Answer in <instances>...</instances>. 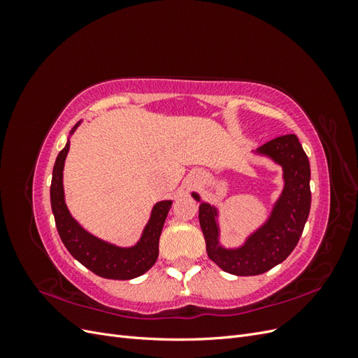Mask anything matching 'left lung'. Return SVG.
<instances>
[{"mask_svg": "<svg viewBox=\"0 0 358 358\" xmlns=\"http://www.w3.org/2000/svg\"><path fill=\"white\" fill-rule=\"evenodd\" d=\"M255 154L282 167L284 188L263 225L249 234L243 245L225 248L220 242L218 208L191 196L200 203L199 220L206 251L224 272L236 276L262 275L292 252L305 229L310 210V166L296 134H285L259 146Z\"/></svg>", "mask_w": 358, "mask_h": 358, "instance_id": "obj_1", "label": "left lung"}]
</instances>
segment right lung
Here are the masks:
<instances>
[{
  "instance_id": "obj_1",
  "label": "right lung",
  "mask_w": 358,
  "mask_h": 358,
  "mask_svg": "<svg viewBox=\"0 0 358 358\" xmlns=\"http://www.w3.org/2000/svg\"><path fill=\"white\" fill-rule=\"evenodd\" d=\"M79 121L73 127L70 136L80 125ZM70 149V140L67 145L58 154L55 166L52 171L50 183V204L52 212L55 216L57 230L62 243L66 245L69 252L78 259L80 264L91 272L106 279H133L152 267L158 258V243L159 236L164 227L167 213L171 208V200H162L154 204L150 212L149 221L145 225L143 233L136 245L122 248L113 243L106 242L103 239L86 231L83 227L76 221L66 204V196H64V162H66Z\"/></svg>"
}]
</instances>
